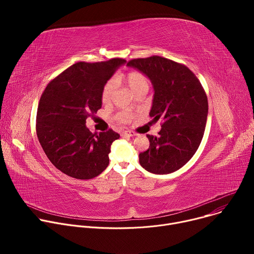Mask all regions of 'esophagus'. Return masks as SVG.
Listing matches in <instances>:
<instances>
[{
	"label": "esophagus",
	"mask_w": 254,
	"mask_h": 254,
	"mask_svg": "<svg viewBox=\"0 0 254 254\" xmlns=\"http://www.w3.org/2000/svg\"><path fill=\"white\" fill-rule=\"evenodd\" d=\"M121 135L122 136H134V135H136V133L132 130H123L121 132Z\"/></svg>",
	"instance_id": "esophagus-1"
}]
</instances>
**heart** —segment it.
<instances>
[{
    "label": "heart",
    "instance_id": "b5f03b06",
    "mask_svg": "<svg viewBox=\"0 0 254 254\" xmlns=\"http://www.w3.org/2000/svg\"><path fill=\"white\" fill-rule=\"evenodd\" d=\"M119 79L125 80L133 94H135L137 91L141 90L142 88L148 87V80H147L146 76L137 71L128 72L127 74L119 77ZM116 88H117L116 79H110L104 84V86L102 87V90H101V95H100L101 101L103 103H108L112 100ZM116 119L120 123H129L132 120V114L129 112L124 111V112L119 113L116 116Z\"/></svg>",
    "mask_w": 254,
    "mask_h": 254
}]
</instances>
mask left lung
<instances>
[{
    "label": "left lung",
    "instance_id": "8db88e82",
    "mask_svg": "<svg viewBox=\"0 0 254 254\" xmlns=\"http://www.w3.org/2000/svg\"><path fill=\"white\" fill-rule=\"evenodd\" d=\"M127 66L151 80L155 94L150 117L163 121L158 136L147 134L150 148L138 155L139 164L153 174L173 173L201 143L208 116L205 90L187 66L161 56L132 59Z\"/></svg>",
    "mask_w": 254,
    "mask_h": 254
}]
</instances>
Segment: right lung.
<instances>
[{
	"mask_svg": "<svg viewBox=\"0 0 254 254\" xmlns=\"http://www.w3.org/2000/svg\"><path fill=\"white\" fill-rule=\"evenodd\" d=\"M125 59L77 62L52 79L43 91L36 118V132L49 161L65 175L89 180L110 164L113 129L92 133L87 118L101 108V90Z\"/></svg>",
	"mask_w": 254,
	"mask_h": 254,
	"instance_id": "obj_1",
	"label": "right lung"
}]
</instances>
